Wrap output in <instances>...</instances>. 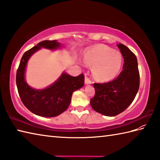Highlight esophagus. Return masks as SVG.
<instances>
[{
	"label": "esophagus",
	"instance_id": "obj_1",
	"mask_svg": "<svg viewBox=\"0 0 160 160\" xmlns=\"http://www.w3.org/2000/svg\"><path fill=\"white\" fill-rule=\"evenodd\" d=\"M84 82H85L86 84H89L92 83V81L90 80L89 78H88L87 76V75L85 76V80H84Z\"/></svg>",
	"mask_w": 160,
	"mask_h": 160
}]
</instances>
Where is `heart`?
<instances>
[{"instance_id":"b5f03b06","label":"heart","mask_w":160,"mask_h":160,"mask_svg":"<svg viewBox=\"0 0 160 160\" xmlns=\"http://www.w3.org/2000/svg\"><path fill=\"white\" fill-rule=\"evenodd\" d=\"M84 62L92 67V74L100 81H108L116 77L122 66L120 52L104 45H97L86 50L83 54Z\"/></svg>"}]
</instances>
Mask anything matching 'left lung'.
I'll use <instances>...</instances> for the list:
<instances>
[{
	"instance_id": "1",
	"label": "left lung",
	"mask_w": 160,
	"mask_h": 160,
	"mask_svg": "<svg viewBox=\"0 0 160 160\" xmlns=\"http://www.w3.org/2000/svg\"><path fill=\"white\" fill-rule=\"evenodd\" d=\"M118 46L124 58L123 70L110 82L94 83L96 93L90 100L94 111L110 117L123 112L133 101L140 87L136 56L123 44Z\"/></svg>"
}]
</instances>
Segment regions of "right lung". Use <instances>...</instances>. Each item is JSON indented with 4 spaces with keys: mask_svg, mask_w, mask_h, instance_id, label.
<instances>
[{
    "mask_svg": "<svg viewBox=\"0 0 160 160\" xmlns=\"http://www.w3.org/2000/svg\"><path fill=\"white\" fill-rule=\"evenodd\" d=\"M59 47L56 40L39 42L23 54L17 69L16 86L22 102L32 113L39 116L52 118L63 113L70 104L72 93L84 85L83 73L74 77L63 73L55 83L42 90L33 89L26 83L25 71L30 56L41 47L55 49Z\"/></svg>",
    "mask_w": 160,
    "mask_h": 160,
    "instance_id": "add662e5",
    "label": "right lung"
}]
</instances>
